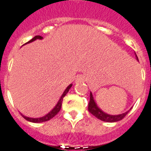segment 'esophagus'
Listing matches in <instances>:
<instances>
[{"label": "esophagus", "instance_id": "1", "mask_svg": "<svg viewBox=\"0 0 151 151\" xmlns=\"http://www.w3.org/2000/svg\"><path fill=\"white\" fill-rule=\"evenodd\" d=\"M84 76L83 75H78L77 77V78H76L75 80V83H82V82H84Z\"/></svg>", "mask_w": 151, "mask_h": 151}]
</instances>
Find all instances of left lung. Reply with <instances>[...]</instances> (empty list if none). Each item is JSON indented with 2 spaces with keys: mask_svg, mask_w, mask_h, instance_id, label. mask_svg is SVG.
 <instances>
[{
  "mask_svg": "<svg viewBox=\"0 0 151 151\" xmlns=\"http://www.w3.org/2000/svg\"><path fill=\"white\" fill-rule=\"evenodd\" d=\"M136 60L137 61H138V58H137V55L135 54ZM132 109V108L129 110H128L127 112H124L122 114H119V115H109V114H107L106 112H104L103 110L101 109L99 106H97L96 103L95 99L93 98V96L92 94V93L90 92V102H89L88 105V110L89 112L91 114L96 117L97 119H100L103 122H119L120 120L123 119V118L127 115V114L129 112V111Z\"/></svg>",
  "mask_w": 151,
  "mask_h": 151,
  "instance_id": "left-lung-1",
  "label": "left lung"
}]
</instances>
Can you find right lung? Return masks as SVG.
<instances>
[{
  "mask_svg": "<svg viewBox=\"0 0 151 151\" xmlns=\"http://www.w3.org/2000/svg\"><path fill=\"white\" fill-rule=\"evenodd\" d=\"M43 38L41 36H36L34 38H32L30 41H29L28 42H27L26 44H28V43H30V42H32L36 41V39H42ZM24 44V45H26ZM72 86V84H70L69 86L67 87L66 89H65V90L64 91V93H63V94L61 95V98L59 99V100H58V102L57 103V104L55 105V106L54 107L53 109H52V110H51L50 112H48V113H47L46 115H44V116H42V117H40V118H30V117H27V116H25V115H23V114H21L22 115V116H23V118H24L26 120H27V121L30 122H33V123H41V122H46V121H48V120H50L51 119H52L53 117H55L56 115H57L58 112H59L60 109H61V104H62V101H63V98L65 97V95H66L67 93H68V91H69V90L70 89V87Z\"/></svg>",
  "mask_w": 151,
  "mask_h": 151,
  "instance_id": "1",
  "label": "right lung"
}]
</instances>
